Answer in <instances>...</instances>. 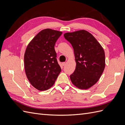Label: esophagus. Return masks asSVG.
I'll list each match as a JSON object with an SVG mask.
<instances>
[{
	"label": "esophagus",
	"instance_id": "obj_1",
	"mask_svg": "<svg viewBox=\"0 0 125 125\" xmlns=\"http://www.w3.org/2000/svg\"><path fill=\"white\" fill-rule=\"evenodd\" d=\"M62 66H65V65H66V62H62Z\"/></svg>",
	"mask_w": 125,
	"mask_h": 125
}]
</instances>
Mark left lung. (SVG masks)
<instances>
[{"label": "left lung", "mask_w": 125, "mask_h": 125, "mask_svg": "<svg viewBox=\"0 0 125 125\" xmlns=\"http://www.w3.org/2000/svg\"><path fill=\"white\" fill-rule=\"evenodd\" d=\"M74 51L76 67L70 75L73 84L80 89H88L95 84L105 66V52L91 34L81 30L64 34Z\"/></svg>", "instance_id": "1"}]
</instances>
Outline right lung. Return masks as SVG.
<instances>
[{
  "mask_svg": "<svg viewBox=\"0 0 125 125\" xmlns=\"http://www.w3.org/2000/svg\"><path fill=\"white\" fill-rule=\"evenodd\" d=\"M62 34V32L50 29L43 30L26 47L24 57L25 74L30 83L38 90L51 88L61 72L54 46Z\"/></svg>",
  "mask_w": 125,
  "mask_h": 125,
  "instance_id": "1",
  "label": "right lung"
}]
</instances>
